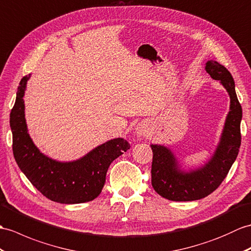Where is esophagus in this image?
Masks as SVG:
<instances>
[{
  "label": "esophagus",
  "mask_w": 251,
  "mask_h": 251,
  "mask_svg": "<svg viewBox=\"0 0 251 251\" xmlns=\"http://www.w3.org/2000/svg\"><path fill=\"white\" fill-rule=\"evenodd\" d=\"M150 132V125L147 122H140L135 127V133L138 137L147 136Z\"/></svg>",
  "instance_id": "esophagus-1"
}]
</instances>
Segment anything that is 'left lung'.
Listing matches in <instances>:
<instances>
[{
    "label": "left lung",
    "mask_w": 251,
    "mask_h": 251,
    "mask_svg": "<svg viewBox=\"0 0 251 251\" xmlns=\"http://www.w3.org/2000/svg\"><path fill=\"white\" fill-rule=\"evenodd\" d=\"M205 71L214 80L219 81L230 97V110L211 158L204 165L185 170L168 147L151 144L152 186L159 196L171 201H195L211 195L223 183L240 151L243 112L234 80L228 69L216 61H207Z\"/></svg>",
    "instance_id": "1"
}]
</instances>
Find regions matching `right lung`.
Listing matches in <instances>:
<instances>
[{
  "instance_id": "right-lung-1",
  "label": "right lung",
  "mask_w": 251,
  "mask_h": 251,
  "mask_svg": "<svg viewBox=\"0 0 251 251\" xmlns=\"http://www.w3.org/2000/svg\"><path fill=\"white\" fill-rule=\"evenodd\" d=\"M30 78L31 74L21 79L10 112L17 165L34 187L51 201L77 204L94 200L101 192L109 166L129 150V143L124 138L111 139L73 161H59L45 155L34 144L27 130L23 97Z\"/></svg>"
}]
</instances>
